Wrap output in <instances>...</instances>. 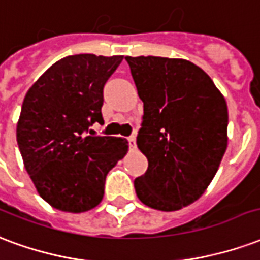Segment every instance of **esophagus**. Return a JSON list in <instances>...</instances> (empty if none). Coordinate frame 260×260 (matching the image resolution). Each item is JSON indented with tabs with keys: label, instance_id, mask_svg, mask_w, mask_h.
<instances>
[{
	"label": "esophagus",
	"instance_id": "1",
	"mask_svg": "<svg viewBox=\"0 0 260 260\" xmlns=\"http://www.w3.org/2000/svg\"><path fill=\"white\" fill-rule=\"evenodd\" d=\"M127 141H128V145L132 147V148H136V136L132 134L130 137H127Z\"/></svg>",
	"mask_w": 260,
	"mask_h": 260
}]
</instances>
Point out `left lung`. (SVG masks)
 <instances>
[{
    "label": "left lung",
    "mask_w": 260,
    "mask_h": 260,
    "mask_svg": "<svg viewBox=\"0 0 260 260\" xmlns=\"http://www.w3.org/2000/svg\"><path fill=\"white\" fill-rule=\"evenodd\" d=\"M126 60L144 102L137 147L148 159V169L134 180V188L149 208L179 210L205 192L226 152L224 96L190 60Z\"/></svg>",
    "instance_id": "obj_1"
}]
</instances>
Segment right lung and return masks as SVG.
Instances as JSON below:
<instances>
[{"label":"right lung","mask_w":260,"mask_h":260,"mask_svg":"<svg viewBox=\"0 0 260 260\" xmlns=\"http://www.w3.org/2000/svg\"><path fill=\"white\" fill-rule=\"evenodd\" d=\"M122 60V55H70L55 62L24 96L19 151L40 197L56 209L80 213L95 208L108 172L127 152L124 138L91 136V126L104 123V86Z\"/></svg>","instance_id":"add662e5"}]
</instances>
